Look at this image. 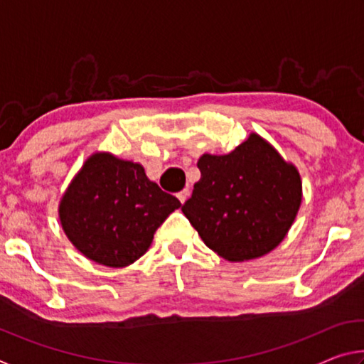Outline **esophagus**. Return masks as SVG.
Masks as SVG:
<instances>
[{"mask_svg":"<svg viewBox=\"0 0 364 364\" xmlns=\"http://www.w3.org/2000/svg\"><path fill=\"white\" fill-rule=\"evenodd\" d=\"M176 197H178V199H180L181 204H184V202H186V199L189 197V189L184 188L183 191H180V193L176 194Z\"/></svg>","mask_w":364,"mask_h":364,"instance_id":"obj_1","label":"esophagus"}]
</instances>
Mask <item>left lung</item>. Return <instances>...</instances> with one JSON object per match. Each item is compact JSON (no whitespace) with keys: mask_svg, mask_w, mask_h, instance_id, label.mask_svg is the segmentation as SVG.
Returning a JSON list of instances; mask_svg holds the SVG:
<instances>
[{"mask_svg":"<svg viewBox=\"0 0 364 364\" xmlns=\"http://www.w3.org/2000/svg\"><path fill=\"white\" fill-rule=\"evenodd\" d=\"M200 180L181 210L208 249L230 262L268 254L292 226L301 202L300 175L252 133L226 156L204 154Z\"/></svg>","mask_w":364,"mask_h":364,"instance_id":"1","label":"left lung"}]
</instances>
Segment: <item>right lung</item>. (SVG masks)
I'll use <instances>...</instances> for the list:
<instances>
[{
  "instance_id": "obj_1",
  "label": "right lung",
  "mask_w": 364,
  "mask_h": 364,
  "mask_svg": "<svg viewBox=\"0 0 364 364\" xmlns=\"http://www.w3.org/2000/svg\"><path fill=\"white\" fill-rule=\"evenodd\" d=\"M180 205L139 164L100 152L73 178L59 217L67 237L86 258L122 268L146 254L154 232Z\"/></svg>"
}]
</instances>
